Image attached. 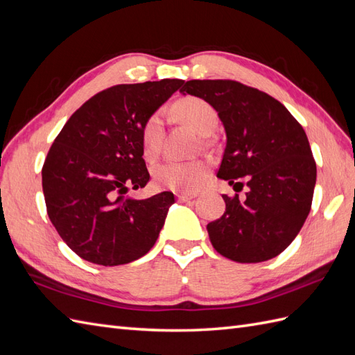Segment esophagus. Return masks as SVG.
I'll return each instance as SVG.
<instances>
[{
    "label": "esophagus",
    "instance_id": "obj_1",
    "mask_svg": "<svg viewBox=\"0 0 355 355\" xmlns=\"http://www.w3.org/2000/svg\"><path fill=\"white\" fill-rule=\"evenodd\" d=\"M198 195L196 193H178V199L181 202H187L190 199H195Z\"/></svg>",
    "mask_w": 355,
    "mask_h": 355
}]
</instances>
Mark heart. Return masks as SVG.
I'll return each instance as SVG.
<instances>
[{
  "instance_id": "b5f03b06",
  "label": "heart",
  "mask_w": 355,
  "mask_h": 355,
  "mask_svg": "<svg viewBox=\"0 0 355 355\" xmlns=\"http://www.w3.org/2000/svg\"><path fill=\"white\" fill-rule=\"evenodd\" d=\"M174 114L181 121L189 124L199 135H210L217 127L216 109L199 97H184L174 105ZM163 138L162 115L153 114L142 129V145L145 156L153 159L157 156ZM208 174V165L204 160L165 162L153 172L154 183L160 189L177 190V192H193L202 184Z\"/></svg>"
}]
</instances>
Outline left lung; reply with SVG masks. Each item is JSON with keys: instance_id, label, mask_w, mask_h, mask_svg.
I'll return each instance as SVG.
<instances>
[{"instance_id": "1", "label": "left lung", "mask_w": 355, "mask_h": 355, "mask_svg": "<svg viewBox=\"0 0 355 355\" xmlns=\"http://www.w3.org/2000/svg\"><path fill=\"white\" fill-rule=\"evenodd\" d=\"M181 94L210 103L226 133L217 178L246 198L222 195L226 210L207 225L213 248L235 262L277 257L311 211L316 165L306 132L276 98L235 80H187Z\"/></svg>"}]
</instances>
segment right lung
Listing matches in <instances>:
<instances>
[{
    "mask_svg": "<svg viewBox=\"0 0 355 355\" xmlns=\"http://www.w3.org/2000/svg\"><path fill=\"white\" fill-rule=\"evenodd\" d=\"M184 84L181 79L111 87L69 118L42 169L48 216L67 246L93 264L115 267L154 246L174 193L124 196L145 187L142 129Z\"/></svg>",
    "mask_w": 355,
    "mask_h": 355,
    "instance_id": "add662e5",
    "label": "right lung"
}]
</instances>
